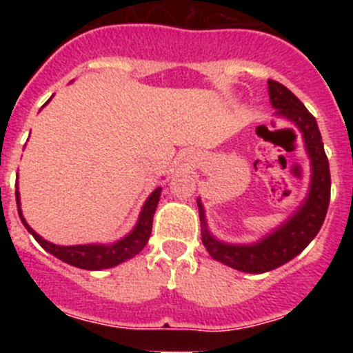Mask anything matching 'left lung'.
Listing matches in <instances>:
<instances>
[{
    "label": "left lung",
    "instance_id": "1",
    "mask_svg": "<svg viewBox=\"0 0 353 353\" xmlns=\"http://www.w3.org/2000/svg\"><path fill=\"white\" fill-rule=\"evenodd\" d=\"M268 94L272 108L276 109L275 116L290 121L302 134L304 148L311 162V183H309L307 196L282 225L251 244H232L216 239L208 230L205 208L201 199L198 198L201 241L208 254L230 268L252 275L272 272L294 259L307 248L325 222L331 190L328 157L325 154L316 117L285 85L279 81L268 80Z\"/></svg>",
    "mask_w": 353,
    "mask_h": 353
}]
</instances>
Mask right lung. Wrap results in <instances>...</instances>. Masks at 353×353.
<instances>
[{
    "label": "right lung",
    "mask_w": 353,
    "mask_h": 353,
    "mask_svg": "<svg viewBox=\"0 0 353 353\" xmlns=\"http://www.w3.org/2000/svg\"><path fill=\"white\" fill-rule=\"evenodd\" d=\"M160 193H162V188H155L152 191L150 196L147 198V201L141 206L140 216H138L137 225L133 227L130 234H126L124 237H121L119 241L112 244H77V245H58L52 244L49 241H46L44 237L39 236L34 229L27 223V220L23 219L22 208H20V193L19 188H17V206H19V215L25 229L34 236V239L37 241L42 248L48 252H51L52 256H56L61 261L68 263L71 266H77L81 270H90V272H97V270H105L112 268V266L121 265V263L128 261V259L134 258L141 249L145 248V244L148 243L152 234V222H154V213L159 205Z\"/></svg>",
    "instance_id": "obj_1"
}]
</instances>
